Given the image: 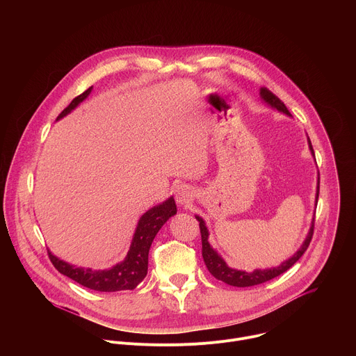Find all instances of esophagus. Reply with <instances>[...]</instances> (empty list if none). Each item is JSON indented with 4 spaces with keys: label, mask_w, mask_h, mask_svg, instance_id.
Returning a JSON list of instances; mask_svg holds the SVG:
<instances>
[{
    "label": "esophagus",
    "mask_w": 356,
    "mask_h": 356,
    "mask_svg": "<svg viewBox=\"0 0 356 356\" xmlns=\"http://www.w3.org/2000/svg\"><path fill=\"white\" fill-rule=\"evenodd\" d=\"M175 197H176L177 204L188 206L193 200V190L186 184H180L175 190Z\"/></svg>",
    "instance_id": "1"
}]
</instances>
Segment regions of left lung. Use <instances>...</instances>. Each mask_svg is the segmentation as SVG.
<instances>
[{
	"label": "left lung",
	"mask_w": 356,
	"mask_h": 356,
	"mask_svg": "<svg viewBox=\"0 0 356 356\" xmlns=\"http://www.w3.org/2000/svg\"><path fill=\"white\" fill-rule=\"evenodd\" d=\"M261 95L268 104H270L276 110L290 115L287 107L283 104V101L279 97H276L269 88L262 87L261 88ZM309 145H310V149H312V154L314 155V149H313V145H312L310 139H309ZM318 193H320V177H318V186H317V200H318ZM195 220L200 222L198 225H200L201 245H202L201 253H202V259H204V264H206L209 272L216 279H218V280H221V282H224L229 286H235V287L257 286V284L265 283L268 280H272V279L277 277L279 275L284 273L286 270H289L302 257V253L307 250V248L312 242L313 234H314V222H316L313 220V224H312V228H310V232H309L306 241H304L301 248L294 253V255L290 259H287L286 262H283L277 268H270V269H264V270L257 269V270H253L252 273H248V272H243V270H236V269L228 268V265L224 262V259L210 246V243H209V231H207V227H206L204 221H202V218H200V217H195Z\"/></svg>",
	"instance_id": "1"
}]
</instances>
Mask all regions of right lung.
<instances>
[{"mask_svg": "<svg viewBox=\"0 0 356 356\" xmlns=\"http://www.w3.org/2000/svg\"><path fill=\"white\" fill-rule=\"evenodd\" d=\"M92 87H88L84 92L73 98L72 103L59 114L58 120L69 114L73 108H76L81 101L91 92ZM176 202L173 197L166 200L163 204L156 206L146 211L136 227L131 248L124 262L115 265L108 270H91L76 268L69 265L47 250V255L52 265L65 276L77 282L79 284L97 290V291H120V290H132L135 289L147 273V255L149 248L154 242L158 231L162 225L176 214Z\"/></svg>", "mask_w": 356, "mask_h": 356, "instance_id": "obj_1", "label": "right lung"}]
</instances>
